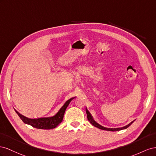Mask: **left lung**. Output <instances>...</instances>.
<instances>
[{"mask_svg":"<svg viewBox=\"0 0 156 156\" xmlns=\"http://www.w3.org/2000/svg\"><path fill=\"white\" fill-rule=\"evenodd\" d=\"M86 114H87V118L88 121L90 122L93 126H95V127H97V128H99V129H100L106 130V131H120V130H122V129H127V127H129V126L131 125V124L133 123V122H134V121H133V122H131L129 124H128L127 126H124V127H120V128H106V127L101 126L99 125V124H98L97 123H96V122L94 121V120H93V119L92 118L90 113L88 112L87 109H86Z\"/></svg>","mask_w":156,"mask_h":156,"instance_id":"8db88e82","label":"left lung"}]
</instances>
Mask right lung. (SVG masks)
Wrapping results in <instances>:
<instances>
[{
	"label": "right lung",
	"mask_w": 156,
	"mask_h": 156,
	"mask_svg": "<svg viewBox=\"0 0 156 156\" xmlns=\"http://www.w3.org/2000/svg\"><path fill=\"white\" fill-rule=\"evenodd\" d=\"M72 99L68 100L62 106V108L54 116L50 118H41L38 119H29L23 116V115L20 114L16 110V113L19 115V117L25 123L29 124V125L33 126L37 129H51L56 127L59 124L63 121L64 114L66 108L69 106L70 102L72 101Z\"/></svg>",
	"instance_id": "add662e5"
}]
</instances>
